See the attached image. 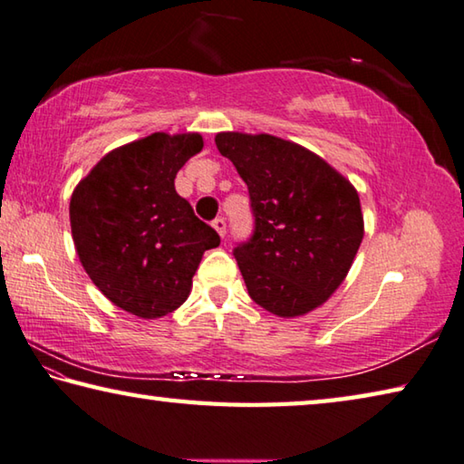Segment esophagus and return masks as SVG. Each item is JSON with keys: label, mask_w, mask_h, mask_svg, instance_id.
Returning <instances> with one entry per match:
<instances>
[{"label": "esophagus", "mask_w": 464, "mask_h": 464, "mask_svg": "<svg viewBox=\"0 0 464 464\" xmlns=\"http://www.w3.org/2000/svg\"><path fill=\"white\" fill-rule=\"evenodd\" d=\"M211 226H214V230L219 234V237H226V219L224 218H216L214 222H211Z\"/></svg>", "instance_id": "1"}]
</instances>
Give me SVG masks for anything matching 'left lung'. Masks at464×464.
I'll list each match as a JSON object with an SVG mask.
<instances>
[{"mask_svg": "<svg viewBox=\"0 0 464 464\" xmlns=\"http://www.w3.org/2000/svg\"><path fill=\"white\" fill-rule=\"evenodd\" d=\"M250 193L255 234L234 250L253 302L299 318L343 285L364 237L354 185L318 154L271 134L218 132Z\"/></svg>", "mask_w": 464, "mask_h": 464, "instance_id": "obj_1", "label": "left lung"}]
</instances>
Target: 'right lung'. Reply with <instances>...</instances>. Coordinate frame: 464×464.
I'll return each mask as SVG.
<instances>
[{
	"label": "right lung",
	"mask_w": 464,
	"mask_h": 464,
	"mask_svg": "<svg viewBox=\"0 0 464 464\" xmlns=\"http://www.w3.org/2000/svg\"><path fill=\"white\" fill-rule=\"evenodd\" d=\"M198 132H154L110 150L71 195V234L81 265L113 305L154 320L191 294L214 227L175 191V177L201 152Z\"/></svg>",
	"instance_id": "add662e5"
}]
</instances>
